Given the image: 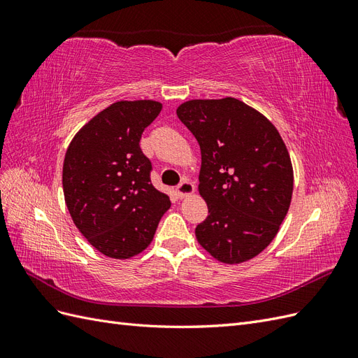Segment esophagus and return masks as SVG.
Segmentation results:
<instances>
[{
  "instance_id": "obj_1",
  "label": "esophagus",
  "mask_w": 358,
  "mask_h": 358,
  "mask_svg": "<svg viewBox=\"0 0 358 358\" xmlns=\"http://www.w3.org/2000/svg\"><path fill=\"white\" fill-rule=\"evenodd\" d=\"M194 191H196V185L191 180H182L178 185V194L180 197L191 196Z\"/></svg>"
}]
</instances>
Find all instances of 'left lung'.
Instances as JSON below:
<instances>
[{
  "instance_id": "8db88e82",
  "label": "left lung",
  "mask_w": 358,
  "mask_h": 358,
  "mask_svg": "<svg viewBox=\"0 0 358 358\" xmlns=\"http://www.w3.org/2000/svg\"><path fill=\"white\" fill-rule=\"evenodd\" d=\"M176 113L201 150L199 192L209 215L197 242L221 263L248 262L275 239L289 209L294 173L284 140L233 96L189 100Z\"/></svg>"
}]
</instances>
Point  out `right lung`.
Here are the masks:
<instances>
[{
	"instance_id": "add662e5",
	"label": "right lung",
	"mask_w": 358,
	"mask_h": 358,
	"mask_svg": "<svg viewBox=\"0 0 358 358\" xmlns=\"http://www.w3.org/2000/svg\"><path fill=\"white\" fill-rule=\"evenodd\" d=\"M161 109L154 100L116 101L86 122L67 148L62 188L71 220L109 258L143 252L170 209L167 194L150 183L152 167L138 145Z\"/></svg>"
}]
</instances>
